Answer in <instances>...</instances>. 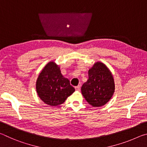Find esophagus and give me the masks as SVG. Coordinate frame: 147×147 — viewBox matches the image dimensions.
<instances>
[{"label":"esophagus","instance_id":"esophagus-1","mask_svg":"<svg viewBox=\"0 0 147 147\" xmlns=\"http://www.w3.org/2000/svg\"><path fill=\"white\" fill-rule=\"evenodd\" d=\"M75 89H76V91H80V86H76Z\"/></svg>","mask_w":147,"mask_h":147}]
</instances>
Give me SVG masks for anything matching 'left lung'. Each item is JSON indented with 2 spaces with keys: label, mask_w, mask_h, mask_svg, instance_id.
I'll return each instance as SVG.
<instances>
[{
  "label": "left lung",
  "mask_w": 147,
  "mask_h": 147,
  "mask_svg": "<svg viewBox=\"0 0 147 147\" xmlns=\"http://www.w3.org/2000/svg\"><path fill=\"white\" fill-rule=\"evenodd\" d=\"M88 80L81 88L86 101L94 108L108 102L115 92V82L110 70L100 61L89 69Z\"/></svg>",
  "instance_id": "8db88e82"
}]
</instances>
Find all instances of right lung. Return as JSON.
Wrapping results in <instances>:
<instances>
[{
    "instance_id": "right-lung-1",
    "label": "right lung",
    "mask_w": 147,
    "mask_h": 147,
    "mask_svg": "<svg viewBox=\"0 0 147 147\" xmlns=\"http://www.w3.org/2000/svg\"><path fill=\"white\" fill-rule=\"evenodd\" d=\"M36 88L41 100L51 106L63 104L75 91L69 80L62 75L59 66L53 61L49 62L39 73Z\"/></svg>"
}]
</instances>
